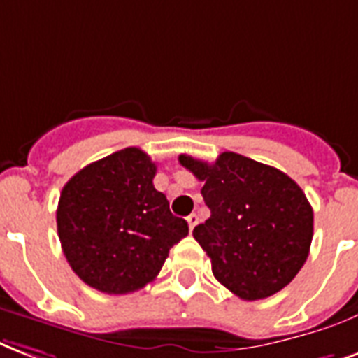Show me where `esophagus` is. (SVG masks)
I'll use <instances>...</instances> for the list:
<instances>
[{
	"instance_id": "34e87169",
	"label": "esophagus",
	"mask_w": 358,
	"mask_h": 358,
	"mask_svg": "<svg viewBox=\"0 0 358 358\" xmlns=\"http://www.w3.org/2000/svg\"><path fill=\"white\" fill-rule=\"evenodd\" d=\"M187 222H188V228H190V231H192L194 226L198 224V215H194V213H192V215H188Z\"/></svg>"
}]
</instances>
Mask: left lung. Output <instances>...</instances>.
<instances>
[{"label":"left lung","mask_w":358,"mask_h":358,"mask_svg":"<svg viewBox=\"0 0 358 358\" xmlns=\"http://www.w3.org/2000/svg\"><path fill=\"white\" fill-rule=\"evenodd\" d=\"M179 162L203 181L210 217L192 234L215 278L243 301L271 297L289 284L314 235V210L297 182L231 151L213 164L188 155Z\"/></svg>","instance_id":"obj_1"}]
</instances>
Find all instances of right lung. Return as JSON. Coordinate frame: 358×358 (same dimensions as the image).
<instances>
[{
    "label": "right lung",
    "instance_id": "right-lung-1",
    "mask_svg": "<svg viewBox=\"0 0 358 358\" xmlns=\"http://www.w3.org/2000/svg\"><path fill=\"white\" fill-rule=\"evenodd\" d=\"M155 173L148 153L127 148L82 168L61 190V248L74 273L99 292L141 289L188 235L187 220L173 217L155 188Z\"/></svg>",
    "mask_w": 358,
    "mask_h": 358
}]
</instances>
